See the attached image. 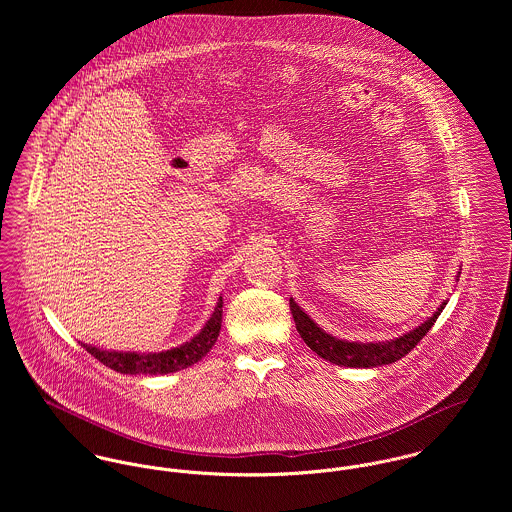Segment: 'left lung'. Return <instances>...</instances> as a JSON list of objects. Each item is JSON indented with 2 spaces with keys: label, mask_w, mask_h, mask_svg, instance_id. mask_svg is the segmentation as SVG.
Instances as JSON below:
<instances>
[{
  "label": "left lung",
  "mask_w": 512,
  "mask_h": 512,
  "mask_svg": "<svg viewBox=\"0 0 512 512\" xmlns=\"http://www.w3.org/2000/svg\"><path fill=\"white\" fill-rule=\"evenodd\" d=\"M459 274L461 272H457L455 280H459ZM445 305H447V299H443L439 303V307L434 311L432 317H428L424 323H420L418 327H414L412 331H408L396 339L376 341V343H359V341H347V339H339V337L325 333L293 301V297H290V311H292L293 321H295V329L301 335V339L305 341V345L311 351H315L321 359H325L333 365L351 366V368L390 365V363H396L402 357H406L424 339V335L432 329V325L436 323V319Z\"/></svg>",
  "instance_id": "1"
}]
</instances>
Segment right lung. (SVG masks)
Here are the masks:
<instances>
[{"label":"right lung","mask_w":512,"mask_h":512,"mask_svg":"<svg viewBox=\"0 0 512 512\" xmlns=\"http://www.w3.org/2000/svg\"><path fill=\"white\" fill-rule=\"evenodd\" d=\"M222 325V297H219L213 315L205 323V327L187 343L157 351V353H132V351H106L94 345L80 343L94 359L102 365L110 366L122 374H169L183 370L187 366L199 363L217 343Z\"/></svg>","instance_id":"1"}]
</instances>
